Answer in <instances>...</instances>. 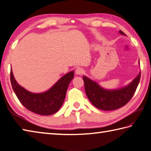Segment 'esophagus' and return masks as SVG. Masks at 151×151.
<instances>
[{
  "label": "esophagus",
  "instance_id": "obj_1",
  "mask_svg": "<svg viewBox=\"0 0 151 151\" xmlns=\"http://www.w3.org/2000/svg\"><path fill=\"white\" fill-rule=\"evenodd\" d=\"M76 74H78V75H82L85 73V70L83 68H78L76 69Z\"/></svg>",
  "mask_w": 151,
  "mask_h": 151
}]
</instances>
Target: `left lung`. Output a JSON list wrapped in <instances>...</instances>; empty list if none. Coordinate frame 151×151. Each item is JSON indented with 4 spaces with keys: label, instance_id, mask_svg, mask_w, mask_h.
Listing matches in <instances>:
<instances>
[{
    "label": "left lung",
    "instance_id": "1",
    "mask_svg": "<svg viewBox=\"0 0 151 151\" xmlns=\"http://www.w3.org/2000/svg\"><path fill=\"white\" fill-rule=\"evenodd\" d=\"M119 32L125 35L121 30ZM140 78L141 72L127 87L112 91L101 88L96 82L85 76H83V79L86 94L91 102L100 109L111 111L123 107L131 100L136 91Z\"/></svg>",
    "mask_w": 151,
    "mask_h": 151
}]
</instances>
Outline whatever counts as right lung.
<instances>
[{"label":"right lung","mask_w":151,"mask_h":151,"mask_svg":"<svg viewBox=\"0 0 151 151\" xmlns=\"http://www.w3.org/2000/svg\"><path fill=\"white\" fill-rule=\"evenodd\" d=\"M74 72L62 77L50 90L43 93L35 94L27 91L17 84L12 69L10 81L12 88L20 102L30 111L41 115H51L57 112L65 99L66 91L73 78Z\"/></svg>","instance_id":"right-lung-1"}]
</instances>
